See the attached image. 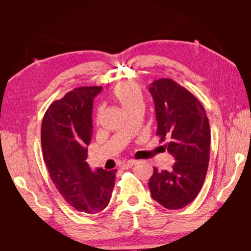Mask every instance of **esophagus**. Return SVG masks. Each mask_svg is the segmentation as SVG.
<instances>
[{
    "label": "esophagus",
    "instance_id": "obj_1",
    "mask_svg": "<svg viewBox=\"0 0 251 251\" xmlns=\"http://www.w3.org/2000/svg\"><path fill=\"white\" fill-rule=\"evenodd\" d=\"M136 162H137V161H136V160H127L126 162H125L124 164H123V168H132V166L133 165H135L136 164Z\"/></svg>",
    "mask_w": 251,
    "mask_h": 251
}]
</instances>
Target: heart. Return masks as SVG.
<instances>
[{
  "label": "heart",
  "mask_w": 251,
  "mask_h": 251,
  "mask_svg": "<svg viewBox=\"0 0 251 251\" xmlns=\"http://www.w3.org/2000/svg\"><path fill=\"white\" fill-rule=\"evenodd\" d=\"M114 96L125 110L132 107L136 102L141 101L142 97L139 87L133 82H124L118 85L114 90ZM98 116H100V111L97 113Z\"/></svg>",
  "instance_id": "1"
}]
</instances>
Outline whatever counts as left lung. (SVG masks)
Listing matches in <instances>:
<instances>
[{
	"label": "left lung",
	"mask_w": 251,
	"mask_h": 251,
	"mask_svg": "<svg viewBox=\"0 0 251 251\" xmlns=\"http://www.w3.org/2000/svg\"><path fill=\"white\" fill-rule=\"evenodd\" d=\"M153 96L157 133L175 161L169 171L154 168L149 187L153 199L168 209H179L198 196L206 176L210 131L201 102L189 91L170 78L154 80Z\"/></svg>",
	"instance_id": "8db88e82"
}]
</instances>
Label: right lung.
I'll return each mask as SVG.
<instances>
[{"instance_id":"obj_1","label":"right lung","mask_w":251,"mask_h":251,"mask_svg":"<svg viewBox=\"0 0 251 251\" xmlns=\"http://www.w3.org/2000/svg\"><path fill=\"white\" fill-rule=\"evenodd\" d=\"M102 87H80L53 101L42 123V149L51 180L70 206L97 214L108 206L117 170L92 172L86 159L92 138L93 100Z\"/></svg>"}]
</instances>
